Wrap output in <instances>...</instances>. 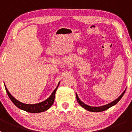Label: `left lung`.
<instances>
[{"label": "left lung", "instance_id": "left-lung-1", "mask_svg": "<svg viewBox=\"0 0 132 132\" xmlns=\"http://www.w3.org/2000/svg\"><path fill=\"white\" fill-rule=\"evenodd\" d=\"M125 91H126V89H125V91L123 92V93H122V94H121V95L119 96L118 97L117 99H116L115 100H114L113 102H110V103H108V104H107V105H103V106H100V107H92V106H89V105H86V103H84V102H82V101L80 100V98H78V95H77V93H76V98H77V102H78V103H79L80 105L82 107H83L84 109H85L86 110H88V111H90V112H99L104 111V110H107L108 109H109V108L112 107V106L115 105L116 103H118V102H119V101L121 99L122 97H123V96L124 95V94H125Z\"/></svg>", "mask_w": 132, "mask_h": 132}]
</instances>
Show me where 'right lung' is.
Listing matches in <instances>:
<instances>
[{
  "label": "right lung",
  "mask_w": 132,
  "mask_h": 132,
  "mask_svg": "<svg viewBox=\"0 0 132 132\" xmlns=\"http://www.w3.org/2000/svg\"><path fill=\"white\" fill-rule=\"evenodd\" d=\"M60 82H59L56 88L54 89V91L52 92L51 95L49 96L48 98L45 100L43 102H41L40 103H36V104H26V103H23L22 102H20V101L17 100L16 98H14L13 96L11 94L8 90H7V87H6V85H5V88H6V91L7 92V94L8 95L9 98L11 100V102L16 106L18 109H22V110H25V111L28 112L30 113H39L42 112H45L48 109H50V107L53 105L54 102V99H55V92L57 89L59 85Z\"/></svg>",
  "instance_id": "right-lung-1"
}]
</instances>
